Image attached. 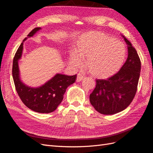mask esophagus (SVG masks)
<instances>
[{"mask_svg": "<svg viewBox=\"0 0 153 153\" xmlns=\"http://www.w3.org/2000/svg\"><path fill=\"white\" fill-rule=\"evenodd\" d=\"M84 78V76L81 73H78L77 74V77H76V82H79L82 81Z\"/></svg>", "mask_w": 153, "mask_h": 153, "instance_id": "obj_1", "label": "esophagus"}]
</instances>
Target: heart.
<instances>
[{"instance_id": "obj_1", "label": "heart", "mask_w": 153, "mask_h": 153, "mask_svg": "<svg viewBox=\"0 0 153 153\" xmlns=\"http://www.w3.org/2000/svg\"><path fill=\"white\" fill-rule=\"evenodd\" d=\"M126 57V48L121 41L99 31L81 35L69 52V62L79 67L85 59V66L96 78H106L116 73Z\"/></svg>"}]
</instances>
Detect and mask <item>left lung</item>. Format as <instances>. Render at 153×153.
Returning a JSON list of instances; mask_svg holds the SVG:
<instances>
[{
  "instance_id": "left-lung-1",
  "label": "left lung",
  "mask_w": 153,
  "mask_h": 153,
  "mask_svg": "<svg viewBox=\"0 0 153 153\" xmlns=\"http://www.w3.org/2000/svg\"><path fill=\"white\" fill-rule=\"evenodd\" d=\"M128 45V58L119 71L106 80H96L90 94L91 104L101 114L112 115L130 105L137 90L141 62L135 48L124 36Z\"/></svg>"
}]
</instances>
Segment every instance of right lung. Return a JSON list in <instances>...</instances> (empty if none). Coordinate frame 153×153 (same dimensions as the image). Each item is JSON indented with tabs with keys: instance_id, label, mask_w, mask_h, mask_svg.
<instances>
[{
	"instance_id": "1",
	"label": "right lung",
	"mask_w": 153,
	"mask_h": 153,
	"mask_svg": "<svg viewBox=\"0 0 153 153\" xmlns=\"http://www.w3.org/2000/svg\"><path fill=\"white\" fill-rule=\"evenodd\" d=\"M41 29V27L34 29L20 45L14 57L12 74L17 93L25 105L34 112L48 114L56 110L62 102L66 89L75 82L76 75L68 76L57 73L38 87H31L23 83L20 79L18 61L22 57L24 42Z\"/></svg>"
}]
</instances>
